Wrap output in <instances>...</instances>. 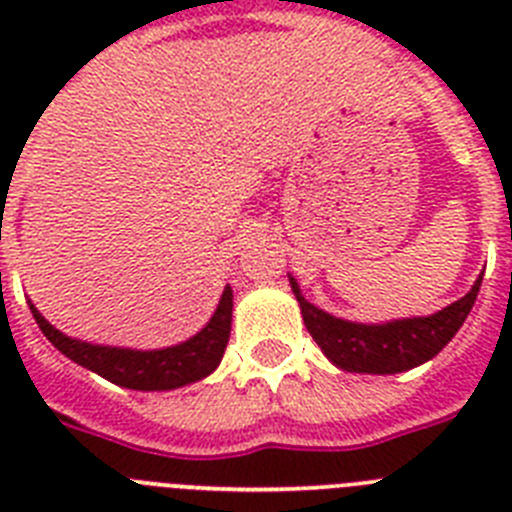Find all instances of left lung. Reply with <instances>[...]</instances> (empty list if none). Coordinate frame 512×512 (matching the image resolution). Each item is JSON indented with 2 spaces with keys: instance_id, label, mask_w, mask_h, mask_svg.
Segmentation results:
<instances>
[{
  "instance_id": "left-lung-1",
  "label": "left lung",
  "mask_w": 512,
  "mask_h": 512,
  "mask_svg": "<svg viewBox=\"0 0 512 512\" xmlns=\"http://www.w3.org/2000/svg\"><path fill=\"white\" fill-rule=\"evenodd\" d=\"M289 284L300 302L302 320H305L310 336L338 369L359 374H397L433 359L456 336V330L464 325L474 300H477L482 277L461 300L451 302L436 315L402 318L377 325L333 318L302 297L295 277H289Z\"/></svg>"
}]
</instances>
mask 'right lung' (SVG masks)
I'll return each instance as SVG.
<instances>
[{"label": "right lung", "mask_w": 512, "mask_h": 512, "mask_svg": "<svg viewBox=\"0 0 512 512\" xmlns=\"http://www.w3.org/2000/svg\"><path fill=\"white\" fill-rule=\"evenodd\" d=\"M33 318L45 338L69 356L79 366L89 372L99 374L107 382L128 387V390H176L184 384L200 382L207 374H212L225 354L230 338V320H233V289L225 287L220 305L210 323L192 336L189 341L176 343L169 348H156V351H135V348L117 346H94L87 341L63 336L61 330L53 328L48 320L40 315L38 307L30 302Z\"/></svg>", "instance_id": "1"}]
</instances>
